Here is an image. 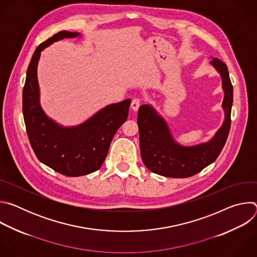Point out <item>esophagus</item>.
I'll return each mask as SVG.
<instances>
[{
  "label": "esophagus",
  "instance_id": "obj_1",
  "mask_svg": "<svg viewBox=\"0 0 257 257\" xmlns=\"http://www.w3.org/2000/svg\"><path fill=\"white\" fill-rule=\"evenodd\" d=\"M140 103H141V100H140L139 98H133V99H132V101H131V107H132L133 111H135V112L137 111L139 105H140Z\"/></svg>",
  "mask_w": 257,
  "mask_h": 257
}]
</instances>
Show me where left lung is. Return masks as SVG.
<instances>
[{
  "label": "left lung",
  "mask_w": 257,
  "mask_h": 257,
  "mask_svg": "<svg viewBox=\"0 0 257 257\" xmlns=\"http://www.w3.org/2000/svg\"><path fill=\"white\" fill-rule=\"evenodd\" d=\"M210 64L222 77L225 120L209 141L193 146L177 143L166 121L156 109L151 104L140 105L137 125L141 159L145 167L153 173L170 178L191 177L213 163L221 154L231 127L233 86L227 65L216 58H213Z\"/></svg>",
  "instance_id": "1"
}]
</instances>
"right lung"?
<instances>
[{
    "instance_id": "add662e5",
    "label": "right lung",
    "mask_w": 257,
    "mask_h": 257,
    "mask_svg": "<svg viewBox=\"0 0 257 257\" xmlns=\"http://www.w3.org/2000/svg\"><path fill=\"white\" fill-rule=\"evenodd\" d=\"M78 32L60 31L41 44L27 68L22 94L23 117L31 148L43 164L54 171L78 177L97 171L121 125L126 122L131 99L104 106L84 123L63 127L50 119L40 103L38 64L47 47L63 39H74Z\"/></svg>"
}]
</instances>
